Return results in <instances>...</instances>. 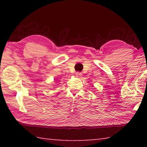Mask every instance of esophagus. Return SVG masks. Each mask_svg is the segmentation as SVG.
<instances>
[{"mask_svg":"<svg viewBox=\"0 0 147 147\" xmlns=\"http://www.w3.org/2000/svg\"><path fill=\"white\" fill-rule=\"evenodd\" d=\"M75 75H76V78H80L82 75V74L81 73H79V72H76V73H75Z\"/></svg>","mask_w":147,"mask_h":147,"instance_id":"esophagus-1","label":"esophagus"}]
</instances>
